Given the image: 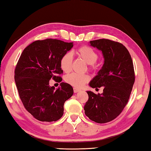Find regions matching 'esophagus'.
I'll use <instances>...</instances> for the list:
<instances>
[{
	"instance_id": "obj_1",
	"label": "esophagus",
	"mask_w": 151,
	"mask_h": 151,
	"mask_svg": "<svg viewBox=\"0 0 151 151\" xmlns=\"http://www.w3.org/2000/svg\"><path fill=\"white\" fill-rule=\"evenodd\" d=\"M73 90H74V93H78V92L81 91L80 89H78L77 88H74Z\"/></svg>"
}]
</instances>
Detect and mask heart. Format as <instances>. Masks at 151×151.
<instances>
[{"label": "heart", "mask_w": 151, "mask_h": 151, "mask_svg": "<svg viewBox=\"0 0 151 151\" xmlns=\"http://www.w3.org/2000/svg\"><path fill=\"white\" fill-rule=\"evenodd\" d=\"M78 57L89 65V68H94V64L99 58V55L93 48L86 45L81 46L76 51ZM73 64V55L68 52L64 54L60 60V66L64 72L68 73L71 70ZM66 83L76 88H81L87 83L89 77L86 75H78L71 73L67 75L65 78Z\"/></svg>", "instance_id": "heart-1"}]
</instances>
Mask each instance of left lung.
I'll use <instances>...</instances> for the list:
<instances>
[{
	"mask_svg": "<svg viewBox=\"0 0 151 151\" xmlns=\"http://www.w3.org/2000/svg\"><path fill=\"white\" fill-rule=\"evenodd\" d=\"M93 47L102 51L104 64L89 85L92 88L104 86L102 94L86 91L88 100L84 110L91 121L106 123L121 113L131 95L135 76L131 55L121 43L109 39L91 40Z\"/></svg>",
	"mask_w": 151,
	"mask_h": 151,
	"instance_id": "left-lung-1",
	"label": "left lung"
}]
</instances>
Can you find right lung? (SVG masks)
I'll return each mask as SVG.
<instances>
[{"instance_id": "obj_1", "label": "right lung", "mask_w": 151, "mask_h": 151, "mask_svg": "<svg viewBox=\"0 0 151 151\" xmlns=\"http://www.w3.org/2000/svg\"><path fill=\"white\" fill-rule=\"evenodd\" d=\"M73 47V42L57 39L36 40L22 51L14 70V81L20 100L36 119L57 121L63 116L64 104L73 94L69 84L60 83L55 90L51 78L62 81L60 60Z\"/></svg>"}]
</instances>
